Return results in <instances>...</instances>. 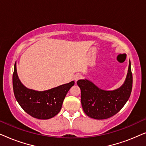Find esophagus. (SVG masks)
Listing matches in <instances>:
<instances>
[{"label": "esophagus", "instance_id": "obj_1", "mask_svg": "<svg viewBox=\"0 0 146 146\" xmlns=\"http://www.w3.org/2000/svg\"><path fill=\"white\" fill-rule=\"evenodd\" d=\"M82 76L81 74H76L74 76V80L76 82L78 80L82 78Z\"/></svg>", "mask_w": 146, "mask_h": 146}]
</instances>
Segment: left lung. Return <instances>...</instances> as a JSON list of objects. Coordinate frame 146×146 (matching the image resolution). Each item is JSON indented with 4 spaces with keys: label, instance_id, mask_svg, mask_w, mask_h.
<instances>
[{
    "label": "left lung",
    "instance_id": "left-lung-1",
    "mask_svg": "<svg viewBox=\"0 0 146 146\" xmlns=\"http://www.w3.org/2000/svg\"><path fill=\"white\" fill-rule=\"evenodd\" d=\"M133 78L131 62L124 82L113 90H104L87 79L79 80L77 84L81 90V103L83 110L90 117L96 119L109 118L117 113L130 96Z\"/></svg>",
    "mask_w": 146,
    "mask_h": 146
}]
</instances>
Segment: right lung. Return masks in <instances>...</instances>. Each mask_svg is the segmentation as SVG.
I'll return each instance as SVG.
<instances>
[{
	"label": "right lung",
	"instance_id": "add662e5",
	"mask_svg": "<svg viewBox=\"0 0 146 146\" xmlns=\"http://www.w3.org/2000/svg\"><path fill=\"white\" fill-rule=\"evenodd\" d=\"M74 81L44 91L28 88L20 80L15 64L13 86L15 98L22 108L35 118L48 119L59 113L66 95Z\"/></svg>",
	"mask_w": 146,
	"mask_h": 146
}]
</instances>
